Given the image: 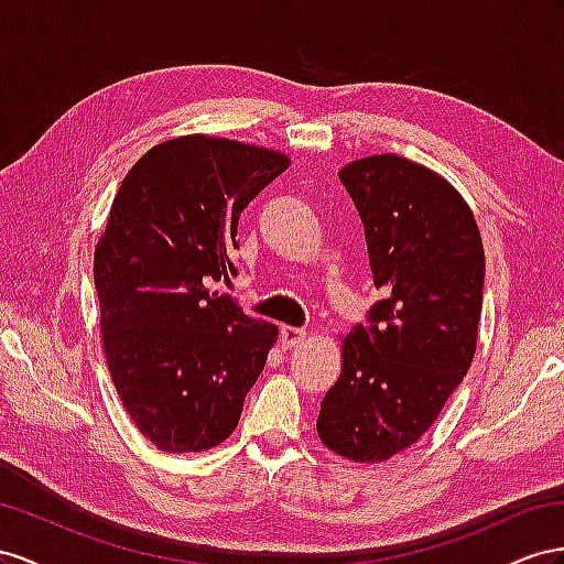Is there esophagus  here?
Listing matches in <instances>:
<instances>
[{
    "label": "esophagus",
    "instance_id": "obj_1",
    "mask_svg": "<svg viewBox=\"0 0 564 564\" xmlns=\"http://www.w3.org/2000/svg\"><path fill=\"white\" fill-rule=\"evenodd\" d=\"M307 333L300 330V328H291V326H283L281 328V343L285 349H293V347H300L307 343Z\"/></svg>",
    "mask_w": 564,
    "mask_h": 564
}]
</instances>
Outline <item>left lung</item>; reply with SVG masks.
Instances as JSON below:
<instances>
[{"mask_svg": "<svg viewBox=\"0 0 564 564\" xmlns=\"http://www.w3.org/2000/svg\"><path fill=\"white\" fill-rule=\"evenodd\" d=\"M373 283L371 326L343 337V373L321 401L318 440L354 463L415 444L477 349L485 248L470 205L442 174L394 153L351 160Z\"/></svg>", "mask_w": 564, "mask_h": 564, "instance_id": "8db88e82", "label": "left lung"}]
</instances>
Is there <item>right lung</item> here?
<instances>
[{"mask_svg": "<svg viewBox=\"0 0 564 564\" xmlns=\"http://www.w3.org/2000/svg\"><path fill=\"white\" fill-rule=\"evenodd\" d=\"M291 167L281 151L224 137L158 143L127 172L94 250L106 364L124 411L165 454L236 430L279 328L210 283L236 273L238 217Z\"/></svg>", "mask_w": 564, "mask_h": 564, "instance_id": "right-lung-1", "label": "right lung"}]
</instances>
